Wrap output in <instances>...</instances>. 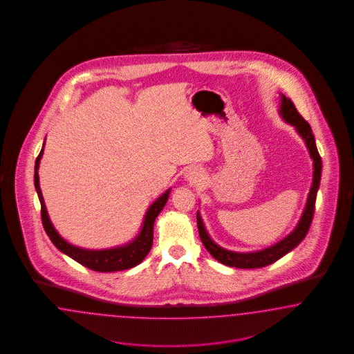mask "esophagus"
<instances>
[{
    "label": "esophagus",
    "mask_w": 354,
    "mask_h": 354,
    "mask_svg": "<svg viewBox=\"0 0 354 354\" xmlns=\"http://www.w3.org/2000/svg\"><path fill=\"white\" fill-rule=\"evenodd\" d=\"M185 179L191 184H197V183L201 182V179H203L201 170L197 167H189L185 172Z\"/></svg>",
    "instance_id": "esophagus-1"
}]
</instances>
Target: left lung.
<instances>
[{
    "instance_id": "8db88e82",
    "label": "left lung",
    "mask_w": 354,
    "mask_h": 354,
    "mask_svg": "<svg viewBox=\"0 0 354 354\" xmlns=\"http://www.w3.org/2000/svg\"><path fill=\"white\" fill-rule=\"evenodd\" d=\"M280 114L287 123H290V124L296 127L297 132L300 133L301 138L305 140V144L309 149L311 160L314 163L313 184H311L310 192L308 196V203H306L305 210L302 213L299 225H296V228L293 230V232L290 235L287 236L286 239H283L281 241H279L278 244H275L272 247L259 250V252H253V253H236V252H230V250H225L223 248L218 247L214 241L210 239V236L207 235L204 223H203V219H201L200 214L197 213L198 234H200L204 247L216 261H219L221 263L227 265V266L237 268H259L271 265L275 261H278L279 258L286 256L293 248L297 247L301 241L305 239V236L310 228L313 215H314V210H315L317 192H318L319 183H321V156H319L318 149H317L315 139H314L310 124L301 117V114L297 111L295 104L284 95H281Z\"/></svg>"
}]
</instances>
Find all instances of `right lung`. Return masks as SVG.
<instances>
[{
    "instance_id": "right-lung-1",
    "label": "right lung",
    "mask_w": 354,
    "mask_h": 354,
    "mask_svg": "<svg viewBox=\"0 0 354 354\" xmlns=\"http://www.w3.org/2000/svg\"><path fill=\"white\" fill-rule=\"evenodd\" d=\"M43 151L44 147L35 162V179L33 180H35L36 192H37L40 204H41V221H43L44 230H45L46 235L49 236V239L52 240L54 245L58 248V250H61L66 256L75 259L76 262H79L84 268H91V270L98 271V272L120 271V270H127V268H135L136 265H139L140 262L149 253L150 248L153 244L154 221L161 213L163 206L167 203L170 189L163 193L160 198H157L153 204L150 205L145 218H144V225L140 231L139 236L132 243H129L124 247L113 248V249H105V250L82 249V248L71 245L66 240H64L55 231V228L49 219V215L46 212L45 204H44L40 184H39V165H40Z\"/></svg>"
}]
</instances>
